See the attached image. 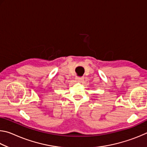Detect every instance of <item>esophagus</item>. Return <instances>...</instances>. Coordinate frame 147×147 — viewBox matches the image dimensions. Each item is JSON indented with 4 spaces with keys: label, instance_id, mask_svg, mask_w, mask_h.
<instances>
[{
    "label": "esophagus",
    "instance_id": "1",
    "mask_svg": "<svg viewBox=\"0 0 147 147\" xmlns=\"http://www.w3.org/2000/svg\"><path fill=\"white\" fill-rule=\"evenodd\" d=\"M76 80L77 82H82L84 80V78H83V77L77 76V77H76Z\"/></svg>",
    "mask_w": 147,
    "mask_h": 147
}]
</instances>
